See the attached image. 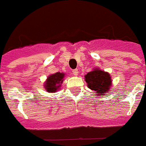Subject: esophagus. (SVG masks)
<instances>
[{"label": "esophagus", "instance_id": "esophagus-1", "mask_svg": "<svg viewBox=\"0 0 146 146\" xmlns=\"http://www.w3.org/2000/svg\"><path fill=\"white\" fill-rule=\"evenodd\" d=\"M72 74H74V76H77V75L78 74V69L73 70V71H72Z\"/></svg>", "mask_w": 146, "mask_h": 146}]
</instances>
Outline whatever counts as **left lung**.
I'll list each match as a JSON object with an SVG mask.
<instances>
[{
    "label": "left lung",
    "mask_w": 146,
    "mask_h": 146,
    "mask_svg": "<svg viewBox=\"0 0 146 146\" xmlns=\"http://www.w3.org/2000/svg\"><path fill=\"white\" fill-rule=\"evenodd\" d=\"M87 87L95 92L96 96H105L111 90L112 80L110 74L103 70L96 68L84 76Z\"/></svg>",
    "instance_id": "left-lung-1"
}]
</instances>
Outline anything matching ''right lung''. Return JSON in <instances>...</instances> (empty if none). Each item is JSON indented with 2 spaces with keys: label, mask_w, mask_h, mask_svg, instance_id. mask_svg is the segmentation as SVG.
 Listing matches in <instances>:
<instances>
[{
  "label": "right lung",
  "mask_w": 146,
  "mask_h": 146,
  "mask_svg": "<svg viewBox=\"0 0 146 146\" xmlns=\"http://www.w3.org/2000/svg\"><path fill=\"white\" fill-rule=\"evenodd\" d=\"M65 75L66 74L63 72H56L55 74L49 75L44 84V89L46 90V91L53 93L60 90L62 84L65 78Z\"/></svg>",
  "instance_id": "1"
}]
</instances>
